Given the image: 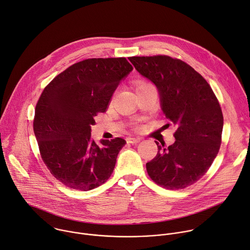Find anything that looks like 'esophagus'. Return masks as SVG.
<instances>
[{
    "label": "esophagus",
    "mask_w": 250,
    "mask_h": 250,
    "mask_svg": "<svg viewBox=\"0 0 250 250\" xmlns=\"http://www.w3.org/2000/svg\"><path fill=\"white\" fill-rule=\"evenodd\" d=\"M141 140L140 137H127L126 138V142L130 143V144H136Z\"/></svg>",
    "instance_id": "1"
}]
</instances>
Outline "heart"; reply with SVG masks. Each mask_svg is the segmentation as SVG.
I'll list each match as a JSON object with an SVG mask.
<instances>
[{
	"label": "heart",
	"mask_w": 250,
	"mask_h": 250,
	"mask_svg": "<svg viewBox=\"0 0 250 250\" xmlns=\"http://www.w3.org/2000/svg\"><path fill=\"white\" fill-rule=\"evenodd\" d=\"M149 86H151V84H150L149 82H147V81H145V80H137V81L134 82V87H135L136 92H137V91H140V90H143V89H145V88H147V87H149ZM131 125H132V126H133L135 129L139 128V124H138L137 122H134V123H132Z\"/></svg>",
	"instance_id": "b5f03b06"
}]
</instances>
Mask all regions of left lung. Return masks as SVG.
<instances>
[{
  "label": "left lung",
  "mask_w": 250,
  "mask_h": 250,
  "mask_svg": "<svg viewBox=\"0 0 250 250\" xmlns=\"http://www.w3.org/2000/svg\"><path fill=\"white\" fill-rule=\"evenodd\" d=\"M136 70L157 86L166 118L177 126L169 147L146 163L151 180L167 189H183L200 180L216 158L224 118L209 83L182 60L165 55L130 57Z\"/></svg>",
  "instance_id": "obj_1"
}]
</instances>
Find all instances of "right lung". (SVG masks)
Returning a JSON list of instances; mask_svg holds the SVG:
<instances>
[{
  "mask_svg": "<svg viewBox=\"0 0 250 250\" xmlns=\"http://www.w3.org/2000/svg\"><path fill=\"white\" fill-rule=\"evenodd\" d=\"M132 69L125 58L87 59L68 66L44 88L33 129L46 167L65 187L87 191L111 177L126 142L116 137L99 146L91 140V125Z\"/></svg>",
  "mask_w": 250,
  "mask_h": 250,
  "instance_id": "1",
  "label": "right lung"
}]
</instances>
